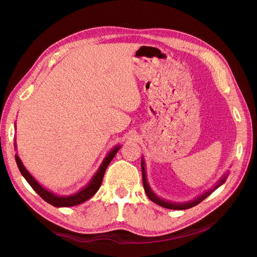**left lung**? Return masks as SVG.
<instances>
[{
	"label": "left lung",
	"instance_id": "obj_1",
	"mask_svg": "<svg viewBox=\"0 0 257 257\" xmlns=\"http://www.w3.org/2000/svg\"><path fill=\"white\" fill-rule=\"evenodd\" d=\"M142 172H143V184H144V188H145V192H146V194H147V196L149 197V199L151 200V201H153L154 203H156V204H158V205H160V206H163V207H165V208H169V209H177V210H182V209H187V208H191V207H194V206H196L197 204H199L201 201H203L207 196H209L210 194H211V192L212 191H214L215 188H218L221 184H223L224 183V181L226 180V176L225 177H223L222 178V180L215 185L214 187H213V190H210V191H208L207 193H205V194H203L202 196H200V197H198L197 199H195L194 201H191V202H188V203H184V204H175V203H170V202H167V201H165V200H163V199H160V198H158L151 190H150V187H149V185H148V182H147V177H146V171H145V165H144V160H142Z\"/></svg>",
	"mask_w": 257,
	"mask_h": 257
}]
</instances>
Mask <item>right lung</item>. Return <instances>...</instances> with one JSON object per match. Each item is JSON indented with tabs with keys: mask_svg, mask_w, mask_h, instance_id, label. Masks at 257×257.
<instances>
[{
	"mask_svg": "<svg viewBox=\"0 0 257 257\" xmlns=\"http://www.w3.org/2000/svg\"><path fill=\"white\" fill-rule=\"evenodd\" d=\"M118 149H119V147H115L114 149L109 154H108V156L103 161L101 168L99 169L97 174L94 175L93 178L91 179V181L89 182V184L86 187H84L82 191H80V192L76 193L75 195H72L69 197H59V196H56V195L52 194L51 192L47 191L46 188H44L42 185L38 184V182L31 176L30 173L26 170V168L22 164V161L18 155H16V161H17L18 167L20 169V172L22 173V175L25 177L27 182L31 185L33 190L46 202H48L49 204H51L53 206H56V207H70V206L78 205L80 203H83L84 201L88 200L89 198H91L94 194L98 192V190L102 184L104 173H105L108 165L110 164V161L112 160V158L118 151Z\"/></svg>",
	"mask_w": 257,
	"mask_h": 257,
	"instance_id": "1",
	"label": "right lung"
}]
</instances>
